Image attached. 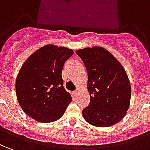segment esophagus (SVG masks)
<instances>
[{
	"mask_svg": "<svg viewBox=\"0 0 150 150\" xmlns=\"http://www.w3.org/2000/svg\"><path fill=\"white\" fill-rule=\"evenodd\" d=\"M77 92H78V90H76V91H73V94H74V95H77Z\"/></svg>",
	"mask_w": 150,
	"mask_h": 150,
	"instance_id": "esophagus-1",
	"label": "esophagus"
}]
</instances>
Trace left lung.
<instances>
[{
    "instance_id": "left-lung-1",
    "label": "left lung",
    "mask_w": 150,
    "mask_h": 150,
    "mask_svg": "<svg viewBox=\"0 0 150 150\" xmlns=\"http://www.w3.org/2000/svg\"><path fill=\"white\" fill-rule=\"evenodd\" d=\"M87 70L91 101L82 110L91 125L106 127L120 122L130 106L132 96L127 74L120 62L100 46L77 50Z\"/></svg>"
}]
</instances>
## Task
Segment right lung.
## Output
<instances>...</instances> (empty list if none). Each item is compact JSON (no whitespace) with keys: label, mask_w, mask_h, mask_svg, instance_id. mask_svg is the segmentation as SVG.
Returning a JSON list of instances; mask_svg holds the SVG:
<instances>
[{"label":"right lung","mask_w":150,"mask_h":150,"mask_svg":"<svg viewBox=\"0 0 150 150\" xmlns=\"http://www.w3.org/2000/svg\"><path fill=\"white\" fill-rule=\"evenodd\" d=\"M73 50L45 45L32 54L22 65L15 81L18 104L28 116L39 122L61 117L72 102L64 87L62 69Z\"/></svg>","instance_id":"right-lung-1"}]
</instances>
